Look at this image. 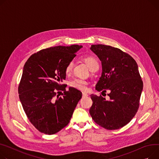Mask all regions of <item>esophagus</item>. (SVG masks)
Returning a JSON list of instances; mask_svg holds the SVG:
<instances>
[{
  "label": "esophagus",
  "instance_id": "esophagus-1",
  "mask_svg": "<svg viewBox=\"0 0 159 159\" xmlns=\"http://www.w3.org/2000/svg\"><path fill=\"white\" fill-rule=\"evenodd\" d=\"M88 96V94L86 93H82V97H86Z\"/></svg>",
  "mask_w": 159,
  "mask_h": 159
}]
</instances>
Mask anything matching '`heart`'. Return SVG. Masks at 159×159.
Returning a JSON list of instances; mask_svg holds the SVG:
<instances>
[{
	"label": "heart",
	"instance_id": "heart-1",
	"mask_svg": "<svg viewBox=\"0 0 159 159\" xmlns=\"http://www.w3.org/2000/svg\"><path fill=\"white\" fill-rule=\"evenodd\" d=\"M84 61L86 62L89 68L91 71L93 70L94 69L99 67V63L98 60L95 58L93 56H85L83 57ZM73 66V61H70L68 65L66 67L65 71L66 73H69ZM70 86L72 88H74L75 89L82 90V91H86L87 89V85H88V82L85 80L80 79H75L72 80L70 83Z\"/></svg>",
	"mask_w": 159,
	"mask_h": 159
}]
</instances>
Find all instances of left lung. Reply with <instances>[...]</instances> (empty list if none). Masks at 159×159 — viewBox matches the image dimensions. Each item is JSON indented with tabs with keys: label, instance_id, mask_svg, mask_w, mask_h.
Here are the masks:
<instances>
[{
	"label": "left lung",
	"instance_id": "left-lung-1",
	"mask_svg": "<svg viewBox=\"0 0 159 159\" xmlns=\"http://www.w3.org/2000/svg\"><path fill=\"white\" fill-rule=\"evenodd\" d=\"M90 49L102 62V73L97 82L98 91L106 92L110 100L91 94L89 113L94 121L107 130H116L128 124L139 107L143 83L133 57L109 45H92Z\"/></svg>",
	"mask_w": 159,
	"mask_h": 159
}]
</instances>
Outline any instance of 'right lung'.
<instances>
[{"label": "right lung", "instance_id": "1", "mask_svg": "<svg viewBox=\"0 0 159 159\" xmlns=\"http://www.w3.org/2000/svg\"><path fill=\"white\" fill-rule=\"evenodd\" d=\"M81 47L47 48L34 53L25 63L19 98L29 121L41 133L52 135L65 128L82 98L81 91L71 87L67 91L61 84L66 79V66Z\"/></svg>", "mask_w": 159, "mask_h": 159}]
</instances>
